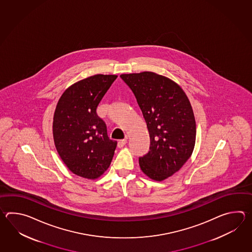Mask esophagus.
Returning a JSON list of instances; mask_svg holds the SVG:
<instances>
[{"label": "esophagus", "mask_w": 252, "mask_h": 252, "mask_svg": "<svg viewBox=\"0 0 252 252\" xmlns=\"http://www.w3.org/2000/svg\"><path fill=\"white\" fill-rule=\"evenodd\" d=\"M127 144V139H122L118 142V148H123L125 145Z\"/></svg>", "instance_id": "1"}]
</instances>
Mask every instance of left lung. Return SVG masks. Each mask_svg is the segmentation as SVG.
Masks as SVG:
<instances>
[{
    "label": "left lung",
    "instance_id": "obj_1",
    "mask_svg": "<svg viewBox=\"0 0 252 252\" xmlns=\"http://www.w3.org/2000/svg\"><path fill=\"white\" fill-rule=\"evenodd\" d=\"M120 76L133 92L150 132V151L139 158L140 169L161 182L178 171L193 153V108L180 86L166 76L148 71Z\"/></svg>",
    "mask_w": 252,
    "mask_h": 252
}]
</instances>
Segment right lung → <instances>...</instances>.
<instances>
[{
	"label": "right lung",
	"mask_w": 252,
	"mask_h": 252,
	"mask_svg": "<svg viewBox=\"0 0 252 252\" xmlns=\"http://www.w3.org/2000/svg\"><path fill=\"white\" fill-rule=\"evenodd\" d=\"M116 75H94L70 86L59 98L53 117V139L70 171L96 179L107 170L117 142L109 139L96 108Z\"/></svg>",
	"instance_id": "add662e5"
}]
</instances>
